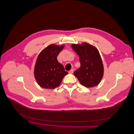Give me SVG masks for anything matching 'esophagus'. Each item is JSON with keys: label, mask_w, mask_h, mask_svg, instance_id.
Listing matches in <instances>:
<instances>
[{"label": "esophagus", "mask_w": 134, "mask_h": 134, "mask_svg": "<svg viewBox=\"0 0 134 134\" xmlns=\"http://www.w3.org/2000/svg\"><path fill=\"white\" fill-rule=\"evenodd\" d=\"M69 73L70 74H72L73 73V69H71L69 71Z\"/></svg>", "instance_id": "esophagus-1"}]
</instances>
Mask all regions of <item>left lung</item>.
Returning <instances> with one entry per match:
<instances>
[{
  "mask_svg": "<svg viewBox=\"0 0 134 134\" xmlns=\"http://www.w3.org/2000/svg\"><path fill=\"white\" fill-rule=\"evenodd\" d=\"M72 47L79 56L81 64L74 75L86 87L97 86L103 75V66L98 49L87 43L81 45L72 44Z\"/></svg>",
  "mask_w": 134,
  "mask_h": 134,
  "instance_id": "8db88e82",
  "label": "left lung"
}]
</instances>
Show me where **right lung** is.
I'll return each mask as SVG.
<instances>
[{
  "label": "right lung",
  "mask_w": 134,
  "mask_h": 134,
  "mask_svg": "<svg viewBox=\"0 0 134 134\" xmlns=\"http://www.w3.org/2000/svg\"><path fill=\"white\" fill-rule=\"evenodd\" d=\"M63 47V45L51 44L40 53L35 66L34 75L40 87L54 89L60 85L63 78L68 73L57 60Z\"/></svg>",
  "instance_id": "right-lung-1"
}]
</instances>
